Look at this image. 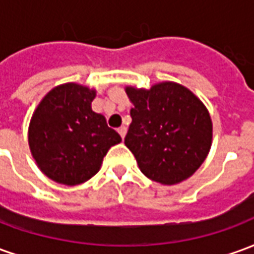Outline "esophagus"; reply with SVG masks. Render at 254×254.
Returning a JSON list of instances; mask_svg holds the SVG:
<instances>
[{
  "label": "esophagus",
  "instance_id": "34e87169",
  "mask_svg": "<svg viewBox=\"0 0 254 254\" xmlns=\"http://www.w3.org/2000/svg\"><path fill=\"white\" fill-rule=\"evenodd\" d=\"M118 133H120V136H121L122 140H124V138H125V136H127V127H120V129H118Z\"/></svg>",
  "mask_w": 254,
  "mask_h": 254
}]
</instances>
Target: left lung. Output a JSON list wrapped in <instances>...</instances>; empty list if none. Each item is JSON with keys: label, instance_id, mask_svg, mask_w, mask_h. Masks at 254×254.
Masks as SVG:
<instances>
[{"label": "left lung", "instance_id": "1", "mask_svg": "<svg viewBox=\"0 0 254 254\" xmlns=\"http://www.w3.org/2000/svg\"><path fill=\"white\" fill-rule=\"evenodd\" d=\"M132 124L125 145L144 176L177 185L197 171L212 145L209 111L182 84L162 81L151 88L125 87Z\"/></svg>", "mask_w": 254, "mask_h": 254}]
</instances>
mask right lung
Instances as JSON below:
<instances>
[{
	"instance_id": "right-lung-1",
	"label": "right lung",
	"mask_w": 254,
	"mask_h": 254,
	"mask_svg": "<svg viewBox=\"0 0 254 254\" xmlns=\"http://www.w3.org/2000/svg\"><path fill=\"white\" fill-rule=\"evenodd\" d=\"M96 91L77 83L50 89L36 106L28 145L39 170L57 184L76 187L100 170L107 151L121 136L92 110Z\"/></svg>"
}]
</instances>
